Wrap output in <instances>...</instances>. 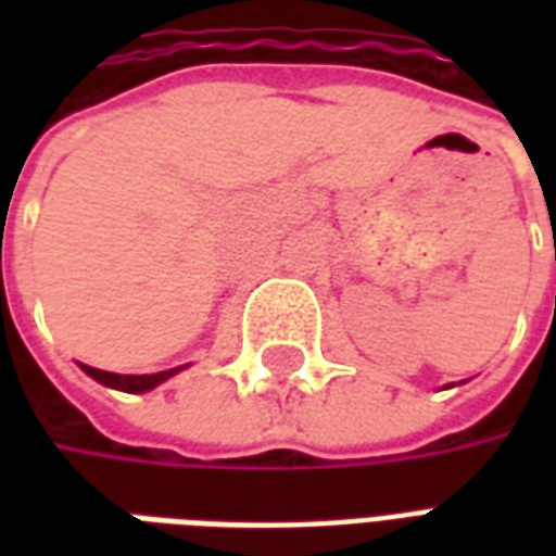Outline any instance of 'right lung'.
I'll return each mask as SVG.
<instances>
[{"mask_svg": "<svg viewBox=\"0 0 556 556\" xmlns=\"http://www.w3.org/2000/svg\"><path fill=\"white\" fill-rule=\"evenodd\" d=\"M83 366V372L94 378L98 384L103 387H113V390H122V393H148V390H154L163 381H169L172 375H178L187 366H175V369H166V372H151V375H118V372H103V369H94V366H86V363H79Z\"/></svg>", "mask_w": 556, "mask_h": 556, "instance_id": "right-lung-1", "label": "right lung"}]
</instances>
